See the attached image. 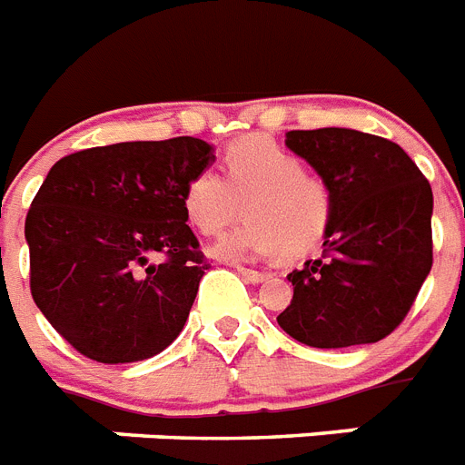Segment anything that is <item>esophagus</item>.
Instances as JSON below:
<instances>
[{"label": "esophagus", "instance_id": "34e87169", "mask_svg": "<svg viewBox=\"0 0 465 465\" xmlns=\"http://www.w3.org/2000/svg\"><path fill=\"white\" fill-rule=\"evenodd\" d=\"M237 273L247 280V282H252V285H259V282H263V280L268 278V275L261 273V271H252V268H242V266H237Z\"/></svg>", "mask_w": 465, "mask_h": 465}]
</instances>
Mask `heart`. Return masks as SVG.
I'll list each match as a JSON object with an SVG mask.
<instances>
[{
	"label": "heart",
	"mask_w": 465,
	"mask_h": 465,
	"mask_svg": "<svg viewBox=\"0 0 465 465\" xmlns=\"http://www.w3.org/2000/svg\"><path fill=\"white\" fill-rule=\"evenodd\" d=\"M225 178L204 168L187 180L183 209L190 223L216 235L247 211V223L211 247L218 259L282 254L299 259L323 242L332 218V190L323 178L268 137H242L225 149Z\"/></svg>",
	"instance_id": "1"
}]
</instances>
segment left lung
Returning a JSON list of instances; mask_svg holds the SVG:
<instances>
[{
	"mask_svg": "<svg viewBox=\"0 0 465 465\" xmlns=\"http://www.w3.org/2000/svg\"><path fill=\"white\" fill-rule=\"evenodd\" d=\"M290 152L332 190L325 256L292 271L278 325L318 349L371 344L411 309L432 268V190L404 149L351 128L290 130Z\"/></svg>",
	"mask_w": 465,
	"mask_h": 465,
	"instance_id": "1",
	"label": "left lung"
}]
</instances>
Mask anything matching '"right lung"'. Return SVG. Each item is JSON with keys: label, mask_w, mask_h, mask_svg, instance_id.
Returning a JSON list of instances; mask_svg holds the SVG:
<instances>
[{"label": "right lung", "mask_w": 465, "mask_h": 465, "mask_svg": "<svg viewBox=\"0 0 465 465\" xmlns=\"http://www.w3.org/2000/svg\"><path fill=\"white\" fill-rule=\"evenodd\" d=\"M213 161L209 142L173 137L83 149L47 173L25 218L30 292L80 354L144 361L185 328L209 263L183 192Z\"/></svg>", "instance_id": "obj_1"}]
</instances>
